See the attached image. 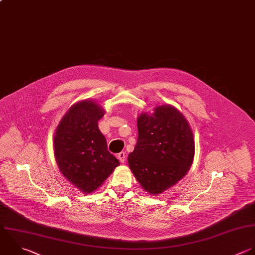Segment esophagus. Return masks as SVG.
Returning <instances> with one entry per match:
<instances>
[{"label":"esophagus","instance_id":"obj_1","mask_svg":"<svg viewBox=\"0 0 255 255\" xmlns=\"http://www.w3.org/2000/svg\"><path fill=\"white\" fill-rule=\"evenodd\" d=\"M118 158H119V160H120L122 163L125 162V161H126V152H125V151L120 152V153L118 154Z\"/></svg>","mask_w":255,"mask_h":255}]
</instances>
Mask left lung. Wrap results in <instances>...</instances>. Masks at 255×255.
<instances>
[{"instance_id":"1","label":"left lung","mask_w":255,"mask_h":255,"mask_svg":"<svg viewBox=\"0 0 255 255\" xmlns=\"http://www.w3.org/2000/svg\"><path fill=\"white\" fill-rule=\"evenodd\" d=\"M137 141L128 154L129 168L142 188L159 194L179 181L194 156V139L184 116L162 105L137 118Z\"/></svg>"}]
</instances>
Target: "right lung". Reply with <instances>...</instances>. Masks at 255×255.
Here are the masks:
<instances>
[{
    "mask_svg": "<svg viewBox=\"0 0 255 255\" xmlns=\"http://www.w3.org/2000/svg\"><path fill=\"white\" fill-rule=\"evenodd\" d=\"M105 110L94 101L73 105L61 120L54 136V152L63 175L90 194L111 175L120 161L108 150L98 122Z\"/></svg>",
    "mask_w": 255,
    "mask_h": 255,
    "instance_id": "add662e5",
    "label": "right lung"
}]
</instances>
